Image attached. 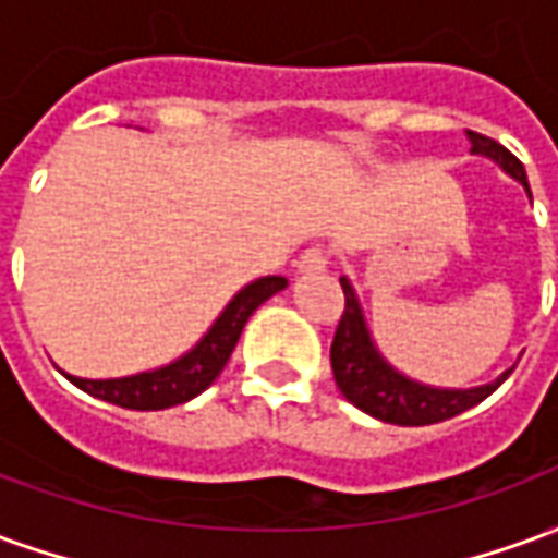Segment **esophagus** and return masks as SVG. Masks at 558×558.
Segmentation results:
<instances>
[{
    "label": "esophagus",
    "mask_w": 558,
    "mask_h": 558,
    "mask_svg": "<svg viewBox=\"0 0 558 558\" xmlns=\"http://www.w3.org/2000/svg\"><path fill=\"white\" fill-rule=\"evenodd\" d=\"M328 268V251L326 247H307L299 263H295V271L299 275H316V271H326Z\"/></svg>",
    "instance_id": "obj_1"
}]
</instances>
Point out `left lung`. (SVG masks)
<instances>
[{"label":"left lung","instance_id":"obj_1","mask_svg":"<svg viewBox=\"0 0 558 558\" xmlns=\"http://www.w3.org/2000/svg\"><path fill=\"white\" fill-rule=\"evenodd\" d=\"M469 143H472V155L490 158L499 170L523 184L529 194L526 170L508 148L499 146L496 140L484 137V134H475V131H469ZM529 199H532V194H529ZM340 287L347 295V311L340 316V326L335 331V340H331V371H335L340 395L350 400L352 407H359L374 418L386 421V424H400V427H421V424L454 418L460 412L478 407L484 398H490L493 391L508 379V374L514 371L511 367L487 386L475 388L424 386L418 379L400 374L398 367L379 352L350 278H340Z\"/></svg>","mask_w":558,"mask_h":558}]
</instances>
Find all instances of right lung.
Wrapping results in <instances>:
<instances>
[{
	"label": "right lung",
	"instance_id": "obj_1",
	"mask_svg": "<svg viewBox=\"0 0 558 558\" xmlns=\"http://www.w3.org/2000/svg\"><path fill=\"white\" fill-rule=\"evenodd\" d=\"M280 290H287V278H278V275L251 280L247 287L232 295L230 304L220 311L218 319L208 326L206 335L196 340L191 350L179 355L175 362L160 364L155 371L116 376V379H83V376L65 374V371L62 374L80 391L107 400L113 407H122V410L151 412L187 403L218 379L220 371L230 362L235 343L242 338L244 323L251 319L259 304L268 302Z\"/></svg>",
	"mask_w": 558,
	"mask_h": 558
}]
</instances>
